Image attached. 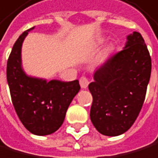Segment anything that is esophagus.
Segmentation results:
<instances>
[{"instance_id": "1", "label": "esophagus", "mask_w": 158, "mask_h": 158, "mask_svg": "<svg viewBox=\"0 0 158 158\" xmlns=\"http://www.w3.org/2000/svg\"><path fill=\"white\" fill-rule=\"evenodd\" d=\"M79 82H80V86H81L82 89H86V88L88 87L89 83V79H88L86 76H82V77L80 78Z\"/></svg>"}]
</instances>
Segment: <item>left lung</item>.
<instances>
[{"label": "left lung", "instance_id": "left-lung-1", "mask_svg": "<svg viewBox=\"0 0 158 158\" xmlns=\"http://www.w3.org/2000/svg\"><path fill=\"white\" fill-rule=\"evenodd\" d=\"M152 59L140 33L127 36L125 47L111 56L89 85L91 121L103 135L118 136L134 123L145 101Z\"/></svg>", "mask_w": 158, "mask_h": 158}]
</instances>
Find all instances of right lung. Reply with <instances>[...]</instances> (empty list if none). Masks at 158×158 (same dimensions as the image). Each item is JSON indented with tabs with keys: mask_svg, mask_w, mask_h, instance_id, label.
Listing matches in <instances>:
<instances>
[{
	"mask_svg": "<svg viewBox=\"0 0 158 158\" xmlns=\"http://www.w3.org/2000/svg\"><path fill=\"white\" fill-rule=\"evenodd\" d=\"M29 29L15 41L6 64V79L12 104L19 120L30 132L48 135L58 130L66 110L80 89L78 80L62 82L27 76L21 67V46Z\"/></svg>",
	"mask_w": 158,
	"mask_h": 158,
	"instance_id": "obj_1",
	"label": "right lung"
}]
</instances>
